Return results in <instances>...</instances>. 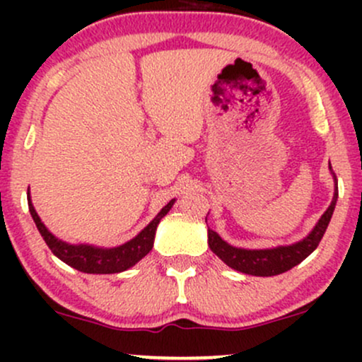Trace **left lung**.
<instances>
[{
  "label": "left lung",
  "mask_w": 362,
  "mask_h": 362,
  "mask_svg": "<svg viewBox=\"0 0 362 362\" xmlns=\"http://www.w3.org/2000/svg\"><path fill=\"white\" fill-rule=\"evenodd\" d=\"M337 195L339 192L337 187H335L334 201H332L330 207H328L325 214L320 218V221L317 226L313 228V231H311L305 240H301V242L288 245V247H276L271 248V250H245V248L231 247V245H228L224 240L219 238V235L216 233V231L207 230V238H209L211 250H213L224 264L230 265L231 269L243 274H250V276L269 277L289 271L294 265L301 264V262L318 247L320 240L323 238V233H325L328 223H330L332 214H334Z\"/></svg>",
  "instance_id": "8db88e82"
}]
</instances>
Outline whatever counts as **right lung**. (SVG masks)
<instances>
[{"mask_svg": "<svg viewBox=\"0 0 362 362\" xmlns=\"http://www.w3.org/2000/svg\"><path fill=\"white\" fill-rule=\"evenodd\" d=\"M172 206L173 201H170L168 204L158 213L156 218L153 219L136 238H132L131 242L115 248H97L91 247V245H69L57 240L56 236L44 226V223L40 221L34 206H32L30 197H28V211H30L37 230L40 231L44 242L47 243L51 252L57 257V259L64 262V264L71 265L76 271L86 274L122 272L126 271V269L132 267L134 264H138V262L143 259L144 255H148L149 250L153 248V240H155L158 223H160V219L163 218L170 209H172Z\"/></svg>", "mask_w": 362, "mask_h": 362, "instance_id": "add662e5", "label": "right lung"}]
</instances>
